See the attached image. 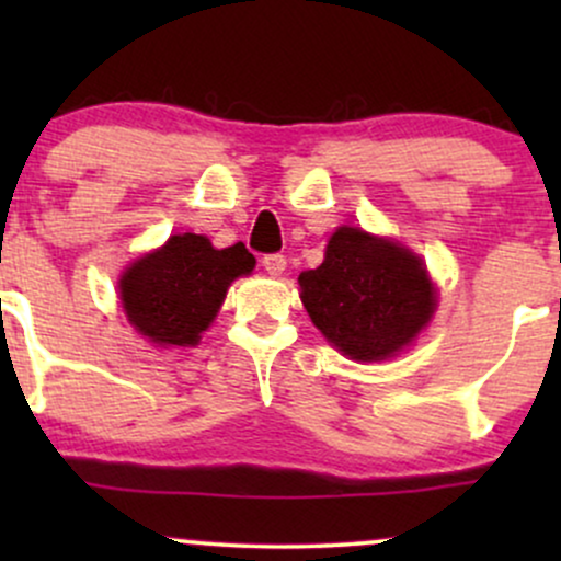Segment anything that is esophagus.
Returning a JSON list of instances; mask_svg holds the SVG:
<instances>
[{"label": "esophagus", "mask_w": 561, "mask_h": 561, "mask_svg": "<svg viewBox=\"0 0 561 561\" xmlns=\"http://www.w3.org/2000/svg\"><path fill=\"white\" fill-rule=\"evenodd\" d=\"M263 268H266L268 274H274V276H279L282 272H285V266H287V259L282 253H268V255H263Z\"/></svg>", "instance_id": "esophagus-1"}]
</instances>
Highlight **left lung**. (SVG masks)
<instances>
[{
    "instance_id": "obj_1",
    "label": "left lung",
    "mask_w": 561,
    "mask_h": 561,
    "mask_svg": "<svg viewBox=\"0 0 561 561\" xmlns=\"http://www.w3.org/2000/svg\"><path fill=\"white\" fill-rule=\"evenodd\" d=\"M298 282L313 324L356 362L396 356L435 311V287L422 261L353 227L334 231L324 263Z\"/></svg>"
}]
</instances>
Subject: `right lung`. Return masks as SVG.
<instances>
[{
    "label": "right lung",
    "mask_w": 561,
    "mask_h": 561,
    "mask_svg": "<svg viewBox=\"0 0 561 561\" xmlns=\"http://www.w3.org/2000/svg\"><path fill=\"white\" fill-rule=\"evenodd\" d=\"M255 259L242 242L216 250L203 234L171 237L121 279V300L137 332L158 345H195L227 289L250 274Z\"/></svg>",
    "instance_id": "obj_1"
}]
</instances>
